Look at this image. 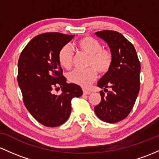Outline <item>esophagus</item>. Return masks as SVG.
I'll return each instance as SVG.
<instances>
[{
    "mask_svg": "<svg viewBox=\"0 0 159 159\" xmlns=\"http://www.w3.org/2000/svg\"><path fill=\"white\" fill-rule=\"evenodd\" d=\"M83 92L84 94H89L91 93V92H89V91H87V90H85V89H83Z\"/></svg>",
    "mask_w": 159,
    "mask_h": 159,
    "instance_id": "esophagus-1",
    "label": "esophagus"
}]
</instances>
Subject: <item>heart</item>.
Masks as SVG:
<instances>
[{
	"label": "heart",
	"mask_w": 159,
	"mask_h": 159,
	"mask_svg": "<svg viewBox=\"0 0 159 159\" xmlns=\"http://www.w3.org/2000/svg\"><path fill=\"white\" fill-rule=\"evenodd\" d=\"M76 47L80 52L89 56L87 70H74L67 74V80L74 84L83 88H89L96 80L98 72L103 75L110 70L113 61V52L109 48L102 47L98 40L90 36L80 38L76 42ZM74 59V50L69 45L61 48L58 54L60 65L66 69H70Z\"/></svg>",
	"instance_id": "b5f03b06"
}]
</instances>
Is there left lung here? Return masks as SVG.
I'll use <instances>...</instances> for the list:
<instances>
[{
    "label": "left lung",
    "instance_id": "8db88e82",
    "mask_svg": "<svg viewBox=\"0 0 159 159\" xmlns=\"http://www.w3.org/2000/svg\"><path fill=\"white\" fill-rule=\"evenodd\" d=\"M95 34L107 43L113 61L110 70L98 83L107 94L100 92L101 101L94 107V112L103 122L116 123L128 116L136 101L140 86V63L134 46L122 34L103 30Z\"/></svg>",
    "mask_w": 159,
    "mask_h": 159
}]
</instances>
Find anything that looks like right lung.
<instances>
[{"label": "right lung", "mask_w": 159, "mask_h": 159, "mask_svg": "<svg viewBox=\"0 0 159 159\" xmlns=\"http://www.w3.org/2000/svg\"><path fill=\"white\" fill-rule=\"evenodd\" d=\"M74 35L52 32L34 37L18 62V83L27 110L46 127H57L70 116L71 100L83 94L79 85L67 83L58 60V52ZM62 88L59 96L52 89Z\"/></svg>", "instance_id": "1"}]
</instances>
